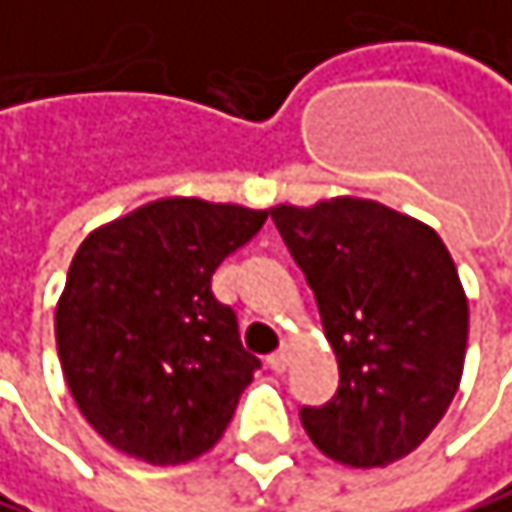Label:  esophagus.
Segmentation results:
<instances>
[{
    "label": "esophagus",
    "mask_w": 512,
    "mask_h": 512,
    "mask_svg": "<svg viewBox=\"0 0 512 512\" xmlns=\"http://www.w3.org/2000/svg\"><path fill=\"white\" fill-rule=\"evenodd\" d=\"M267 363H270V369H273V372H285V369H288V363H291V345L285 342L276 354H270V360H267Z\"/></svg>",
    "instance_id": "esophagus-1"
}]
</instances>
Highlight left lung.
Wrapping results in <instances>:
<instances>
[{"label": "left lung", "instance_id": "obj_1", "mask_svg": "<svg viewBox=\"0 0 512 512\" xmlns=\"http://www.w3.org/2000/svg\"><path fill=\"white\" fill-rule=\"evenodd\" d=\"M315 291L339 390L300 420L339 465L384 468L447 414L465 369L468 297L441 236L378 200L270 209Z\"/></svg>", "mask_w": 512, "mask_h": 512}]
</instances>
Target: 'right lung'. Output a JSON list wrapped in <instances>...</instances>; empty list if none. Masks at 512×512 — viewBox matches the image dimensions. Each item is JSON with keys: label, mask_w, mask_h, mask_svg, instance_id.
I'll list each match as a JSON object with an SVG mask.
<instances>
[{"label": "right lung", "mask_w": 512, "mask_h": 512, "mask_svg": "<svg viewBox=\"0 0 512 512\" xmlns=\"http://www.w3.org/2000/svg\"><path fill=\"white\" fill-rule=\"evenodd\" d=\"M267 221V209L161 197L95 227L56 303L65 384L119 453L182 465L224 435L261 360L212 273Z\"/></svg>", "instance_id": "right-lung-1"}]
</instances>
